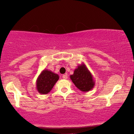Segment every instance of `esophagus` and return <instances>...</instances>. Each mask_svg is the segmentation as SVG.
Listing matches in <instances>:
<instances>
[{"label":"esophagus","mask_w":134,"mask_h":134,"mask_svg":"<svg viewBox=\"0 0 134 134\" xmlns=\"http://www.w3.org/2000/svg\"><path fill=\"white\" fill-rule=\"evenodd\" d=\"M62 77H63V79H68V75L66 74H64L62 76Z\"/></svg>","instance_id":"obj_1"}]
</instances>
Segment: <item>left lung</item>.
I'll return each instance as SVG.
<instances>
[{"label": "left lung", "instance_id": "obj_1", "mask_svg": "<svg viewBox=\"0 0 134 134\" xmlns=\"http://www.w3.org/2000/svg\"><path fill=\"white\" fill-rule=\"evenodd\" d=\"M70 79L75 86L83 92L90 91L95 85L93 75L84 63H82L75 69Z\"/></svg>", "mask_w": 134, "mask_h": 134}]
</instances>
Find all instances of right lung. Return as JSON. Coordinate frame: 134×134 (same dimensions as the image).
<instances>
[{
  "instance_id": "right-lung-1",
  "label": "right lung",
  "mask_w": 134,
  "mask_h": 134,
  "mask_svg": "<svg viewBox=\"0 0 134 134\" xmlns=\"http://www.w3.org/2000/svg\"><path fill=\"white\" fill-rule=\"evenodd\" d=\"M58 79L59 76L57 74L48 69H44L36 80V90L40 94H46L52 90Z\"/></svg>"
}]
</instances>
